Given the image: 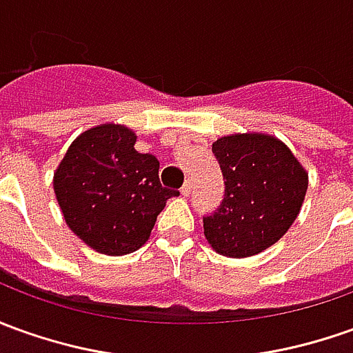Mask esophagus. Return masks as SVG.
<instances>
[{
  "label": "esophagus",
  "instance_id": "esophagus-1",
  "mask_svg": "<svg viewBox=\"0 0 353 353\" xmlns=\"http://www.w3.org/2000/svg\"><path fill=\"white\" fill-rule=\"evenodd\" d=\"M181 194L184 196V198H188V196H190V194H192V182L190 181H186L184 184H182Z\"/></svg>",
  "mask_w": 353,
  "mask_h": 353
}]
</instances>
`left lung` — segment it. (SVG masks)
Segmentation results:
<instances>
[{"instance_id":"obj_1","label":"left lung","mask_w":353,"mask_h":353,"mask_svg":"<svg viewBox=\"0 0 353 353\" xmlns=\"http://www.w3.org/2000/svg\"><path fill=\"white\" fill-rule=\"evenodd\" d=\"M211 152L223 172L225 198L203 217L208 242L227 257H248L273 246L300 213L307 172L273 136H225Z\"/></svg>"}]
</instances>
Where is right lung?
Segmentation results:
<instances>
[{"label": "right lung", "instance_id": "right-lung-1", "mask_svg": "<svg viewBox=\"0 0 353 353\" xmlns=\"http://www.w3.org/2000/svg\"><path fill=\"white\" fill-rule=\"evenodd\" d=\"M134 142L125 126L86 130L53 179L67 225L99 254L123 255L144 246L165 201L181 194L163 188L157 157L138 153Z\"/></svg>", "mask_w": 353, "mask_h": 353}]
</instances>
